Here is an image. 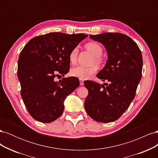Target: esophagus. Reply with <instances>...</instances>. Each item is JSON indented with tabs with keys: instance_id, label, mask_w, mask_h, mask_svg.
Returning <instances> with one entry per match:
<instances>
[{
	"instance_id": "obj_1",
	"label": "esophagus",
	"mask_w": 158,
	"mask_h": 158,
	"mask_svg": "<svg viewBox=\"0 0 158 158\" xmlns=\"http://www.w3.org/2000/svg\"><path fill=\"white\" fill-rule=\"evenodd\" d=\"M79 81H80V85H84V80H83L80 78V79H79Z\"/></svg>"
}]
</instances>
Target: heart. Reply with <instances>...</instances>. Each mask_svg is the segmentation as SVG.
Segmentation results:
<instances>
[{
	"instance_id": "obj_1",
	"label": "heart",
	"mask_w": 158,
	"mask_h": 158,
	"mask_svg": "<svg viewBox=\"0 0 158 158\" xmlns=\"http://www.w3.org/2000/svg\"><path fill=\"white\" fill-rule=\"evenodd\" d=\"M85 48L92 52L94 55V61L96 63L101 62L100 56L102 55L103 49L99 44L95 42H89L85 45ZM78 53V47H75L73 49L69 54V60L70 63H76L77 59V56ZM97 71V68L95 66H90V67H85L83 66H76L70 70V74L76 78L79 79L86 80L89 78L91 76L94 74Z\"/></svg>"
}]
</instances>
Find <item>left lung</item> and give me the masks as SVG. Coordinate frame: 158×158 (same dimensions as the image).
<instances>
[{
    "instance_id": "1",
    "label": "left lung",
    "mask_w": 158,
    "mask_h": 158,
    "mask_svg": "<svg viewBox=\"0 0 158 158\" xmlns=\"http://www.w3.org/2000/svg\"><path fill=\"white\" fill-rule=\"evenodd\" d=\"M89 38L101 43L107 51L106 64L97 76L109 84L85 81L88 95L84 107L95 121L113 122L122 115L135 98L142 77V53L131 37L120 33L90 35Z\"/></svg>"
}]
</instances>
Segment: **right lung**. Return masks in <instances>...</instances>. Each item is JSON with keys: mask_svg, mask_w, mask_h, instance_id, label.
Returning a JSON list of instances; mask_svg holds the SVG:
<instances>
[{"mask_svg": "<svg viewBox=\"0 0 158 158\" xmlns=\"http://www.w3.org/2000/svg\"><path fill=\"white\" fill-rule=\"evenodd\" d=\"M88 35L52 32L33 37L23 47L18 62V78L27 110L36 121H55L64 110L66 98L79 86L77 78L55 76L69 73V54Z\"/></svg>", "mask_w": 158, "mask_h": 158, "instance_id": "1", "label": "right lung"}]
</instances>
